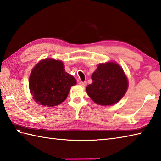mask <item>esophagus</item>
<instances>
[{"label": "esophagus", "mask_w": 161, "mask_h": 161, "mask_svg": "<svg viewBox=\"0 0 161 161\" xmlns=\"http://www.w3.org/2000/svg\"><path fill=\"white\" fill-rule=\"evenodd\" d=\"M79 85H81V86H83V87H85V86H86V85H87V82H83V81H80L79 82Z\"/></svg>", "instance_id": "1"}]
</instances>
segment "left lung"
I'll return each instance as SVG.
<instances>
[{
  "label": "left lung",
  "mask_w": 161,
  "mask_h": 161,
  "mask_svg": "<svg viewBox=\"0 0 161 161\" xmlns=\"http://www.w3.org/2000/svg\"><path fill=\"white\" fill-rule=\"evenodd\" d=\"M92 83L86 92L96 103L111 105L123 97L128 87L127 78L119 64L113 62L99 64L92 75Z\"/></svg>",
  "instance_id": "8db88e82"
}]
</instances>
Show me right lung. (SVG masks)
<instances>
[{
  "label": "right lung",
  "instance_id": "1",
  "mask_svg": "<svg viewBox=\"0 0 161 161\" xmlns=\"http://www.w3.org/2000/svg\"><path fill=\"white\" fill-rule=\"evenodd\" d=\"M75 85L76 79L66 72L63 62L52 58L41 60L32 69L29 79L34 101L47 107L62 103Z\"/></svg>",
  "mask_w": 161,
  "mask_h": 161
}]
</instances>
